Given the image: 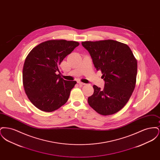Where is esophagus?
<instances>
[{"label":"esophagus","mask_w":160,"mask_h":160,"mask_svg":"<svg viewBox=\"0 0 160 160\" xmlns=\"http://www.w3.org/2000/svg\"><path fill=\"white\" fill-rule=\"evenodd\" d=\"M79 85H84L85 83H82V82H80V81H78V82H77Z\"/></svg>","instance_id":"1"}]
</instances>
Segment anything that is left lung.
Masks as SVG:
<instances>
[{
  "instance_id": "1",
  "label": "left lung",
  "mask_w": 160,
  "mask_h": 160,
  "mask_svg": "<svg viewBox=\"0 0 160 160\" xmlns=\"http://www.w3.org/2000/svg\"><path fill=\"white\" fill-rule=\"evenodd\" d=\"M82 44L105 82L103 89L93 85L88 103L99 114L116 113L125 106L135 88L137 60L128 46L114 40L84 41Z\"/></svg>"
}]
</instances>
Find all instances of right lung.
<instances>
[{"instance_id":"add662e5","label":"right lung","mask_w":160,"mask_h":160,"mask_svg":"<svg viewBox=\"0 0 160 160\" xmlns=\"http://www.w3.org/2000/svg\"><path fill=\"white\" fill-rule=\"evenodd\" d=\"M78 46L76 41L49 40L34 47L26 57L23 86L28 98L38 109L53 112L68 101L77 82L61 78L59 68L63 59Z\"/></svg>"}]
</instances>
